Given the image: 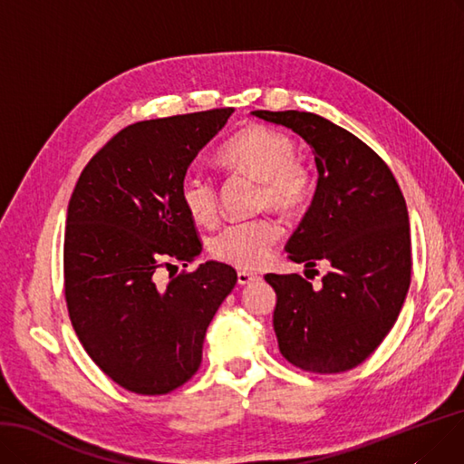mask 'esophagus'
<instances>
[{
	"mask_svg": "<svg viewBox=\"0 0 464 464\" xmlns=\"http://www.w3.org/2000/svg\"><path fill=\"white\" fill-rule=\"evenodd\" d=\"M258 280L256 274H249V272H237V284L239 285H249L251 282Z\"/></svg>",
	"mask_w": 464,
	"mask_h": 464,
	"instance_id": "34e87169",
	"label": "esophagus"
}]
</instances>
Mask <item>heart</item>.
Here are the masks:
<instances>
[{"mask_svg":"<svg viewBox=\"0 0 464 464\" xmlns=\"http://www.w3.org/2000/svg\"><path fill=\"white\" fill-rule=\"evenodd\" d=\"M293 139L266 125H251L236 133L220 148L218 158L232 169L244 171L261 182L258 203L282 213L299 211L314 188V175L306 163L295 158ZM180 201L198 222L217 217V182L201 169H190L180 180ZM280 237L276 220L263 217L236 222L218 232L211 253L218 261L242 270L266 265Z\"/></svg>","mask_w":464,"mask_h":464,"instance_id":"b5f03b06","label":"heart"}]
</instances>
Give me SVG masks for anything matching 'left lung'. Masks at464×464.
<instances>
[{
  "label": "left lung",
  "mask_w": 464,
  "mask_h": 464,
  "mask_svg": "<svg viewBox=\"0 0 464 464\" xmlns=\"http://www.w3.org/2000/svg\"><path fill=\"white\" fill-rule=\"evenodd\" d=\"M253 116L310 144L318 187L285 251L306 268L331 265L320 289L299 274L265 276L277 296V346L304 372H348L384 341L411 284L405 199L388 165L346 129L299 110H255Z\"/></svg>",
  "instance_id": "left-lung-1"
}]
</instances>
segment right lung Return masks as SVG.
I'll use <instances>...</instances> for the list:
<instances>
[{
	"instance_id": "1",
	"label": "right lung",
	"mask_w": 464,
	"mask_h": 464,
	"mask_svg": "<svg viewBox=\"0 0 464 464\" xmlns=\"http://www.w3.org/2000/svg\"><path fill=\"white\" fill-rule=\"evenodd\" d=\"M234 108L127 125L91 158L68 203L64 296L73 331L125 391L168 394L199 369L206 331L237 282L217 261L168 284L201 251L180 180Z\"/></svg>"
}]
</instances>
